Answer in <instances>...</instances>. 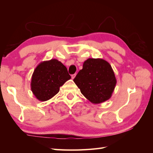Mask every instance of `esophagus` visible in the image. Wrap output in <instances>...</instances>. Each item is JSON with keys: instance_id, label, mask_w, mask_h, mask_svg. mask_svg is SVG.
I'll return each mask as SVG.
<instances>
[{"instance_id": "obj_1", "label": "esophagus", "mask_w": 153, "mask_h": 153, "mask_svg": "<svg viewBox=\"0 0 153 153\" xmlns=\"http://www.w3.org/2000/svg\"><path fill=\"white\" fill-rule=\"evenodd\" d=\"M76 74H73V75H71V78L74 79L75 77H76Z\"/></svg>"}]
</instances>
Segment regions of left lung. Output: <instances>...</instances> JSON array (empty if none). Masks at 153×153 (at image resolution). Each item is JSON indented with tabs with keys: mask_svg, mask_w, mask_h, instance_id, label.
I'll return each mask as SVG.
<instances>
[{
	"mask_svg": "<svg viewBox=\"0 0 153 153\" xmlns=\"http://www.w3.org/2000/svg\"><path fill=\"white\" fill-rule=\"evenodd\" d=\"M82 95L93 104H100L111 97L116 85L112 66L101 58H88L74 79Z\"/></svg>",
	"mask_w": 153,
	"mask_h": 153,
	"instance_id": "1",
	"label": "left lung"
}]
</instances>
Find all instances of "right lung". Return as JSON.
<instances>
[{
	"mask_svg": "<svg viewBox=\"0 0 153 153\" xmlns=\"http://www.w3.org/2000/svg\"><path fill=\"white\" fill-rule=\"evenodd\" d=\"M71 79L66 67L56 59L43 61L31 77V89L40 101H46L59 92L60 87Z\"/></svg>",
	"mask_w": 153,
	"mask_h": 153,
	"instance_id": "add662e5",
	"label": "right lung"
}]
</instances>
